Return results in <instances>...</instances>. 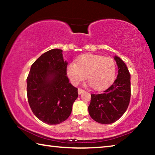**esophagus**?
<instances>
[{
	"instance_id": "1",
	"label": "esophagus",
	"mask_w": 155,
	"mask_h": 155,
	"mask_svg": "<svg viewBox=\"0 0 155 155\" xmlns=\"http://www.w3.org/2000/svg\"><path fill=\"white\" fill-rule=\"evenodd\" d=\"M83 92H85V90H83V89H80V88H78V94H83Z\"/></svg>"
}]
</instances>
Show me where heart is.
Segmentation results:
<instances>
[{"label": "heart", "mask_w": 155, "mask_h": 155, "mask_svg": "<svg viewBox=\"0 0 155 155\" xmlns=\"http://www.w3.org/2000/svg\"><path fill=\"white\" fill-rule=\"evenodd\" d=\"M115 73L114 60L93 54H83L76 64L70 63L67 66V74L73 85H78L86 76L91 87L98 91L108 87L114 81Z\"/></svg>", "instance_id": "1"}]
</instances>
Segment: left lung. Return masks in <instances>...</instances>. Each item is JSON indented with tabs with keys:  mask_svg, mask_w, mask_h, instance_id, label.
Instances as JSON below:
<instances>
[{
	"mask_svg": "<svg viewBox=\"0 0 155 155\" xmlns=\"http://www.w3.org/2000/svg\"><path fill=\"white\" fill-rule=\"evenodd\" d=\"M117 76L114 83L99 94H91L88 111L91 118L104 124L114 123L121 117L128 107L130 98V75L124 62L115 56Z\"/></svg>",
	"mask_w": 155,
	"mask_h": 155,
	"instance_id": "obj_1",
	"label": "left lung"
}]
</instances>
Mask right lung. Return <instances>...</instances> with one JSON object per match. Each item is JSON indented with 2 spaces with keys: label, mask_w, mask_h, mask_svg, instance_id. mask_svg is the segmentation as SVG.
<instances>
[{
  "label": "right lung",
  "mask_w": 155,
  "mask_h": 155,
  "mask_svg": "<svg viewBox=\"0 0 155 155\" xmlns=\"http://www.w3.org/2000/svg\"><path fill=\"white\" fill-rule=\"evenodd\" d=\"M61 49L41 54L31 67L27 78L28 104L34 115L48 124H58L71 114L78 89L67 77L68 62Z\"/></svg>",
  "instance_id": "add662e5"
}]
</instances>
